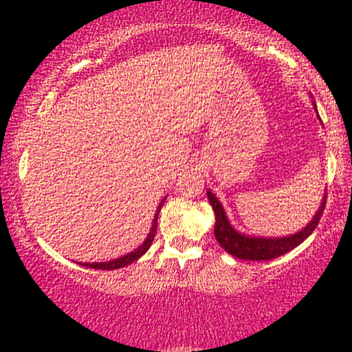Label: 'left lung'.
<instances>
[{
  "label": "left lung",
  "mask_w": 352,
  "mask_h": 352,
  "mask_svg": "<svg viewBox=\"0 0 352 352\" xmlns=\"http://www.w3.org/2000/svg\"><path fill=\"white\" fill-rule=\"evenodd\" d=\"M208 201L212 205L213 212H215V238L218 243L221 245V248L230 254H233L235 258H241V260H250V261H266L273 260V258L281 256V254L292 252L293 248H296L298 245L308 238L313 230L318 227L319 220H321L322 212L326 207V197L322 200L321 207H319L318 213L314 215L311 223L301 232L294 233L292 236H283V238H254V236H246L238 233L232 225L228 223L227 217H225L223 207L220 205V201L217 200V197L212 192H207Z\"/></svg>",
  "instance_id": "obj_1"
}]
</instances>
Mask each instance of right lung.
<instances>
[{
    "label": "right lung",
    "mask_w": 352,
    "mask_h": 352,
    "mask_svg": "<svg viewBox=\"0 0 352 352\" xmlns=\"http://www.w3.org/2000/svg\"><path fill=\"white\" fill-rule=\"evenodd\" d=\"M164 204V201H162ZM162 204L159 205V208H157V213H155V218H153V225H152V230L151 233H148V236L145 238V241L142 245L139 246V248L135 250V252L129 253V254H124V256L117 258V260H112V261H106V263H79L82 266H86V268H94V270H117V268H122V266H127L131 263H134L135 260H139L142 254L147 252L148 248H151L152 241H153V236H155L157 233V217H159V212L160 208H162Z\"/></svg>",
    "instance_id": "obj_1"
}]
</instances>
